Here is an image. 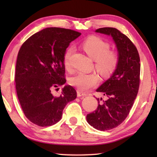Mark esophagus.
Returning <instances> with one entry per match:
<instances>
[{
	"mask_svg": "<svg viewBox=\"0 0 157 157\" xmlns=\"http://www.w3.org/2000/svg\"><path fill=\"white\" fill-rule=\"evenodd\" d=\"M87 95V94L83 93V92H81L80 91H77V96H78V97H84V96Z\"/></svg>",
	"mask_w": 157,
	"mask_h": 157,
	"instance_id": "1",
	"label": "esophagus"
}]
</instances>
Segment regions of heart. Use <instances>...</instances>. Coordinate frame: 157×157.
I'll return each instance as SVG.
<instances>
[{
  "label": "heart",
  "mask_w": 157,
  "mask_h": 157,
  "mask_svg": "<svg viewBox=\"0 0 157 157\" xmlns=\"http://www.w3.org/2000/svg\"><path fill=\"white\" fill-rule=\"evenodd\" d=\"M86 53L95 61V67L102 76L112 74L117 67L119 56L115 51L109 50V43L98 36H91L81 45ZM74 48L68 47L63 54V63L66 69L71 68V57ZM98 82V76L95 73L79 72L70 79V83L80 91H87Z\"/></svg>",
  "instance_id": "obj_1"
}]
</instances>
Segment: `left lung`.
<instances>
[{"label": "left lung", "mask_w": 157, "mask_h": 157, "mask_svg": "<svg viewBox=\"0 0 157 157\" xmlns=\"http://www.w3.org/2000/svg\"><path fill=\"white\" fill-rule=\"evenodd\" d=\"M96 32L111 36L119 54L115 71L96 89L106 98H97V109L86 116L87 122L91 126L100 131H107L120 125L134 104L140 82V58L132 40L118 29L101 28Z\"/></svg>", "instance_id": "obj_1"}]
</instances>
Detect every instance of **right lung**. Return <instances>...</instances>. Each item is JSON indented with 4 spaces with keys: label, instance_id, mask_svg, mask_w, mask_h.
<instances>
[{
    "label": "right lung",
    "instance_id": "obj_1",
    "mask_svg": "<svg viewBox=\"0 0 157 157\" xmlns=\"http://www.w3.org/2000/svg\"><path fill=\"white\" fill-rule=\"evenodd\" d=\"M81 33L62 28H46L21 46L16 66V89L28 119L39 126L53 125L61 119L68 102L76 98L71 86L56 96L52 90L66 83L63 54Z\"/></svg>",
    "mask_w": 157,
    "mask_h": 157
}]
</instances>
